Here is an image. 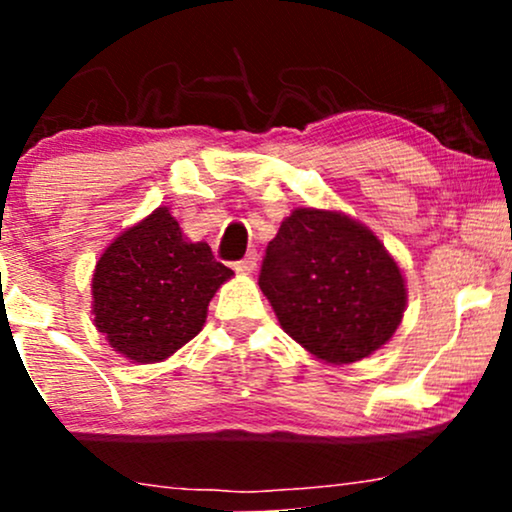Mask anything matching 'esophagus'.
<instances>
[{"label": "esophagus", "mask_w": 512, "mask_h": 512, "mask_svg": "<svg viewBox=\"0 0 512 512\" xmlns=\"http://www.w3.org/2000/svg\"><path fill=\"white\" fill-rule=\"evenodd\" d=\"M255 267H257V252L255 250H250L243 260L233 262V269H236L238 274H250Z\"/></svg>", "instance_id": "obj_1"}]
</instances>
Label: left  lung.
<instances>
[{
	"instance_id": "left-lung-1",
	"label": "left lung",
	"mask_w": 512,
	"mask_h": 512,
	"mask_svg": "<svg viewBox=\"0 0 512 512\" xmlns=\"http://www.w3.org/2000/svg\"><path fill=\"white\" fill-rule=\"evenodd\" d=\"M260 289L286 334L327 363L380 349L402 322L397 262L366 226L337 211L296 209L264 252Z\"/></svg>"
}]
</instances>
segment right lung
<instances>
[{
  "label": "right lung",
  "instance_id": "add662e5",
  "mask_svg": "<svg viewBox=\"0 0 512 512\" xmlns=\"http://www.w3.org/2000/svg\"><path fill=\"white\" fill-rule=\"evenodd\" d=\"M233 272L207 243H187L166 207L110 243L93 274V315L110 346L137 363L163 361L190 342Z\"/></svg>",
  "mask_w": 512,
  "mask_h": 512
}]
</instances>
